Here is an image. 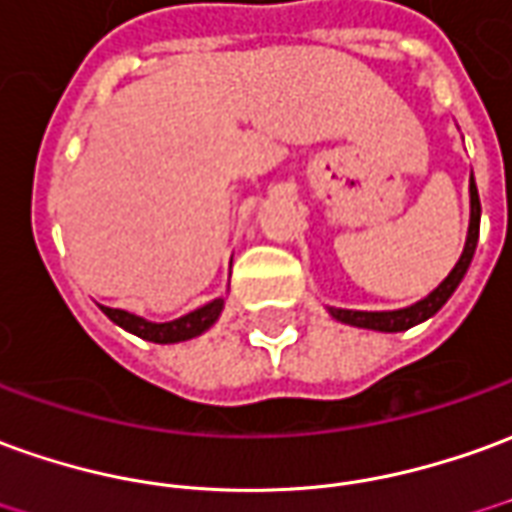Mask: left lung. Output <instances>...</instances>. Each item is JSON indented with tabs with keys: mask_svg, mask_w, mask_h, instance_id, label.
I'll return each instance as SVG.
<instances>
[{
	"mask_svg": "<svg viewBox=\"0 0 512 512\" xmlns=\"http://www.w3.org/2000/svg\"><path fill=\"white\" fill-rule=\"evenodd\" d=\"M468 196H471V219H468V235L466 246H463V255L455 263V268L446 274V280L430 291L424 299H418L416 305L399 307V310H346V307H327L335 321L341 324H349V327H363V330H377V332H405L410 327H416L421 321L432 318L438 310H441L449 296L457 291V285L466 277L468 266H471V257H474V249H477V238H480V194H477V182H474V174L468 180Z\"/></svg>",
	"mask_w": 512,
	"mask_h": 512,
	"instance_id": "left-lung-1",
	"label": "left lung"
}]
</instances>
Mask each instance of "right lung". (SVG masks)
I'll use <instances>...</instances> for the list:
<instances>
[{"label":"right lung","instance_id":"right-lung-1","mask_svg":"<svg viewBox=\"0 0 512 512\" xmlns=\"http://www.w3.org/2000/svg\"><path fill=\"white\" fill-rule=\"evenodd\" d=\"M224 296L219 299H213V302H207V305L196 307L191 313H185V316L174 318V321H149V318L135 316V313H127V310H119V307H102V313H105L113 324H119L121 330L132 332V335H138V338H144V341L152 343H180V341H191L196 335H202L207 332L216 321H219L221 310H224Z\"/></svg>","mask_w":512,"mask_h":512}]
</instances>
